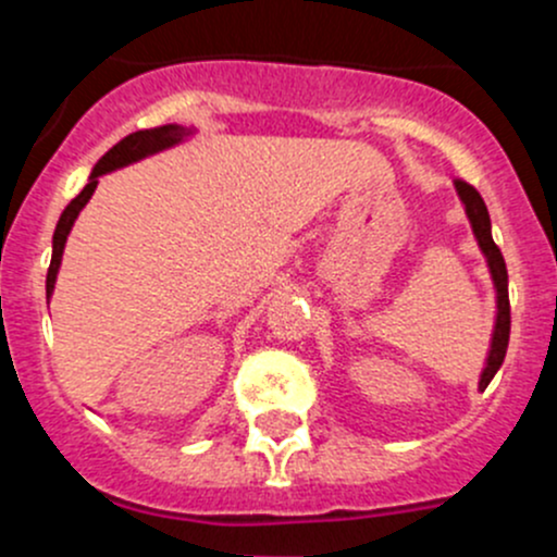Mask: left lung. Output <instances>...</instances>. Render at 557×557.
Segmentation results:
<instances>
[{
	"label": "left lung",
	"mask_w": 557,
	"mask_h": 557,
	"mask_svg": "<svg viewBox=\"0 0 557 557\" xmlns=\"http://www.w3.org/2000/svg\"><path fill=\"white\" fill-rule=\"evenodd\" d=\"M455 190H458L460 205H463L476 245H480L482 256H485L487 261V269H491L493 288H496V325H493L491 350H487L485 369H482L480 374V391H485L487 383H491V380L496 377L498 369H502L504 356H507L509 323H512V318H509V277H507V263H504L502 250H498L496 243H493L491 215H487V207L485 201H482V196L476 194L474 185L463 183V180H455Z\"/></svg>",
	"instance_id": "left-lung-1"
}]
</instances>
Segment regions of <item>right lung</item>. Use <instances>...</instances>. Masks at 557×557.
I'll return each instance as SVG.
<instances>
[{"label": "right lung", "mask_w": 557, "mask_h": 557, "mask_svg": "<svg viewBox=\"0 0 557 557\" xmlns=\"http://www.w3.org/2000/svg\"><path fill=\"white\" fill-rule=\"evenodd\" d=\"M194 132L196 128L177 126V123H166V126H156V128H143V132L128 134V137L121 139V143L112 145L102 159L97 161V166L91 170V177H88L86 188H83L81 194H77L75 199L66 205V210L61 212L59 223H55L53 256H50L48 280H45V294H48V301H50V296H53L55 277H59V267H61V256H64L66 237H70V232H72V226H75L81 210L88 205V199L94 196V190H97L99 177L107 172L121 170V166L134 164V161L148 159V156H153V153H161V150H166V148H174V145H180L183 139H188Z\"/></svg>", "instance_id": "obj_1"}]
</instances>
